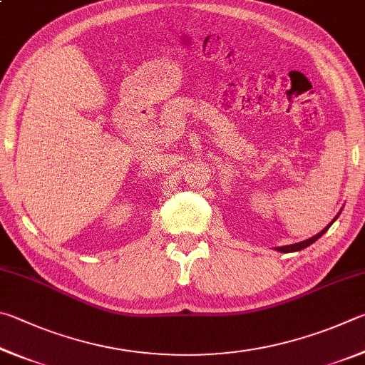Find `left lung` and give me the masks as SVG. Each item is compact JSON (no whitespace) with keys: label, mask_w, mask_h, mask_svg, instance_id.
Returning <instances> with one entry per match:
<instances>
[{"label":"left lung","mask_w":365,"mask_h":365,"mask_svg":"<svg viewBox=\"0 0 365 365\" xmlns=\"http://www.w3.org/2000/svg\"><path fill=\"white\" fill-rule=\"evenodd\" d=\"M341 213V212H340ZM340 213H338L336 216H335V218H334V221H331L330 222V225H327V226H325L324 229H322V231L321 232H319V234H316V235H312V237L311 239H306V240H303V242H298V244H292V245H285V247H277L276 248V250L277 252H280V253H293V252H299V250H303V248H306V247H309L311 244H314V242L317 240V239H321L322 237V235L325 234V232H327L329 231V227L331 226V225H334V222L336 221V218H338V216H340Z\"/></svg>","instance_id":"8db88e82"}]
</instances>
